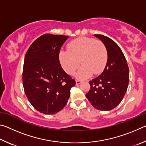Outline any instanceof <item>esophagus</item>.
I'll use <instances>...</instances> for the list:
<instances>
[{
	"mask_svg": "<svg viewBox=\"0 0 146 146\" xmlns=\"http://www.w3.org/2000/svg\"><path fill=\"white\" fill-rule=\"evenodd\" d=\"M81 82H82V81L80 80H76V85L80 84Z\"/></svg>",
	"mask_w": 146,
	"mask_h": 146,
	"instance_id": "obj_1",
	"label": "esophagus"
}]
</instances>
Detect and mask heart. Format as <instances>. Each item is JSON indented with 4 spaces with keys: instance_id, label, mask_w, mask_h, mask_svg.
Segmentation results:
<instances>
[{
    "instance_id": "obj_1",
    "label": "heart",
    "mask_w": 146,
    "mask_h": 146,
    "mask_svg": "<svg viewBox=\"0 0 146 146\" xmlns=\"http://www.w3.org/2000/svg\"><path fill=\"white\" fill-rule=\"evenodd\" d=\"M62 68L69 75L78 70L76 77L86 79L98 75L104 70L108 60V51L102 41L90 37H80L68 44V50H61L58 55Z\"/></svg>"
}]
</instances>
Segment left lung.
Returning <instances> with one entry per match:
<instances>
[{
	"label": "left lung",
	"mask_w": 146,
	"mask_h": 146,
	"mask_svg": "<svg viewBox=\"0 0 146 146\" xmlns=\"http://www.w3.org/2000/svg\"><path fill=\"white\" fill-rule=\"evenodd\" d=\"M94 36L104 44L108 57L102 74L90 81L91 88L86 97L95 108L110 111L124 97L129 84V68L123 52L114 41L102 35Z\"/></svg>",
	"instance_id": "8db88e82"
}]
</instances>
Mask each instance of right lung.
<instances>
[{
  "instance_id": "obj_1",
  "label": "right lung",
  "mask_w": 146,
  "mask_h": 146,
  "mask_svg": "<svg viewBox=\"0 0 146 146\" xmlns=\"http://www.w3.org/2000/svg\"><path fill=\"white\" fill-rule=\"evenodd\" d=\"M68 36L44 34L36 38L24 58L23 82L29 102L39 112L52 115L65 107L76 82L61 67L58 55Z\"/></svg>"
}]
</instances>
